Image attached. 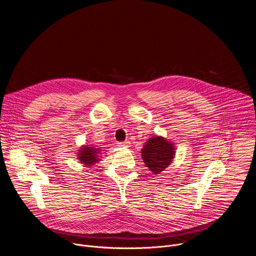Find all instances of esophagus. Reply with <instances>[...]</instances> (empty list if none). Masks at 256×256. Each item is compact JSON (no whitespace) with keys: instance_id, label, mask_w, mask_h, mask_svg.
Wrapping results in <instances>:
<instances>
[{"instance_id":"1","label":"esophagus","mask_w":256,"mask_h":256,"mask_svg":"<svg viewBox=\"0 0 256 256\" xmlns=\"http://www.w3.org/2000/svg\"><path fill=\"white\" fill-rule=\"evenodd\" d=\"M130 142H118V147H128Z\"/></svg>"}]
</instances>
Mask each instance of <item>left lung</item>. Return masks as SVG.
<instances>
[{"instance_id":"1","label":"left lung","mask_w":256,"mask_h":256,"mask_svg":"<svg viewBox=\"0 0 256 256\" xmlns=\"http://www.w3.org/2000/svg\"><path fill=\"white\" fill-rule=\"evenodd\" d=\"M174 156V144L161 136L150 138L142 149L144 163L154 174L164 171L172 163Z\"/></svg>"}]
</instances>
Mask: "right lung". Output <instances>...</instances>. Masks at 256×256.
I'll list each match as a JSON object with an SVG mask.
<instances>
[{"instance_id":"1","label":"right lung","mask_w":256,"mask_h":256,"mask_svg":"<svg viewBox=\"0 0 256 256\" xmlns=\"http://www.w3.org/2000/svg\"><path fill=\"white\" fill-rule=\"evenodd\" d=\"M101 151L102 150L98 147V146L84 144L78 150L77 158L86 167L93 166L100 160L99 155H100Z\"/></svg>"}]
</instances>
